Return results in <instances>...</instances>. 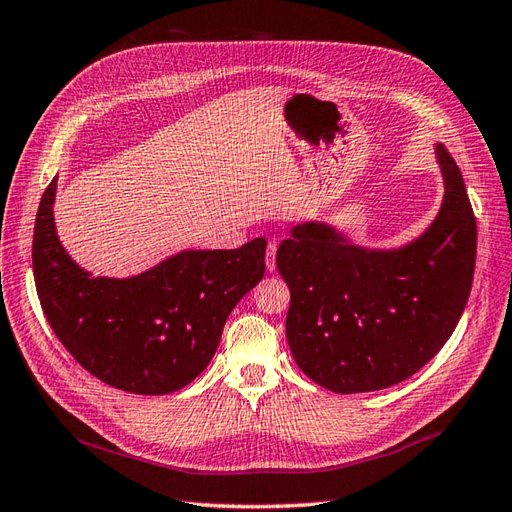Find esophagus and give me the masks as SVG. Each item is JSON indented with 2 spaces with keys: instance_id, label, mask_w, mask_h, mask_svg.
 I'll list each match as a JSON object with an SVG mask.
<instances>
[{
  "instance_id": "34e87169",
  "label": "esophagus",
  "mask_w": 512,
  "mask_h": 512,
  "mask_svg": "<svg viewBox=\"0 0 512 512\" xmlns=\"http://www.w3.org/2000/svg\"><path fill=\"white\" fill-rule=\"evenodd\" d=\"M266 268L270 272L276 270V244L274 242H270L268 248H266Z\"/></svg>"
}]
</instances>
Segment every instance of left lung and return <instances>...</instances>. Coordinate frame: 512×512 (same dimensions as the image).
<instances>
[{"label":"left lung","mask_w":512,"mask_h":512,"mask_svg":"<svg viewBox=\"0 0 512 512\" xmlns=\"http://www.w3.org/2000/svg\"><path fill=\"white\" fill-rule=\"evenodd\" d=\"M444 199L420 238L364 248L326 223H300L276 251L289 285L287 343L300 371L339 394L412 377L457 328L476 264V218L463 175L435 145Z\"/></svg>","instance_id":"8db88e82"}]
</instances>
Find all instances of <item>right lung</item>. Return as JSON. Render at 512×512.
<instances>
[{
  "label": "right lung",
  "instance_id": "1",
  "mask_svg": "<svg viewBox=\"0 0 512 512\" xmlns=\"http://www.w3.org/2000/svg\"><path fill=\"white\" fill-rule=\"evenodd\" d=\"M57 178L40 199L32 261L55 337L100 382L169 394L208 367L223 326L266 272V238L233 251H182L128 279L92 276L66 253L53 221Z\"/></svg>",
  "mask_w": 512,
  "mask_h": 512
}]
</instances>
